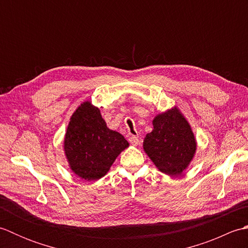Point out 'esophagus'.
<instances>
[{
    "instance_id": "obj_1",
    "label": "esophagus",
    "mask_w": 248,
    "mask_h": 248,
    "mask_svg": "<svg viewBox=\"0 0 248 248\" xmlns=\"http://www.w3.org/2000/svg\"><path fill=\"white\" fill-rule=\"evenodd\" d=\"M129 141H130V144H131V145H133V146H138V145H139V143H140L139 138H138V136H135V135L130 136Z\"/></svg>"
}]
</instances>
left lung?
I'll use <instances>...</instances> for the list:
<instances>
[{
    "label": "left lung",
    "mask_w": 248,
    "mask_h": 248,
    "mask_svg": "<svg viewBox=\"0 0 248 248\" xmlns=\"http://www.w3.org/2000/svg\"><path fill=\"white\" fill-rule=\"evenodd\" d=\"M152 123L154 130L144 140L145 152L162 172L181 175L196 151L191 127L177 108L157 115Z\"/></svg>",
    "instance_id": "obj_1"
}]
</instances>
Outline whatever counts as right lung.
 Listing matches in <instances>:
<instances>
[{
    "label": "right lung",
    "instance_id": "add662e5",
    "mask_svg": "<svg viewBox=\"0 0 248 248\" xmlns=\"http://www.w3.org/2000/svg\"><path fill=\"white\" fill-rule=\"evenodd\" d=\"M128 146L127 140L109 130L99 108L88 101L73 113L64 141L72 171L86 181H96L103 177Z\"/></svg>",
    "mask_w": 248,
    "mask_h": 248
}]
</instances>
